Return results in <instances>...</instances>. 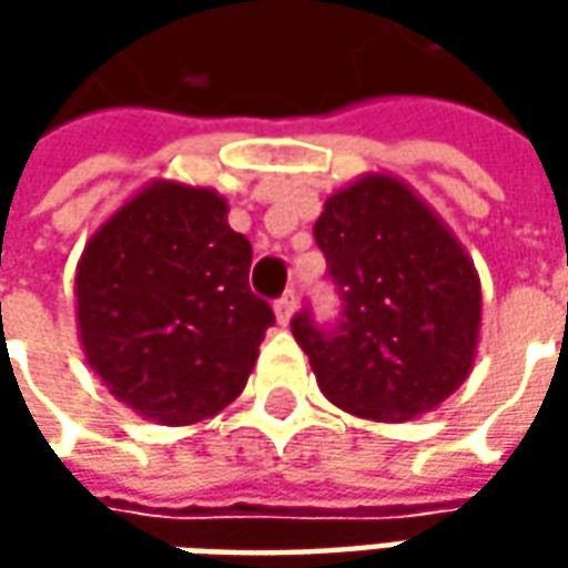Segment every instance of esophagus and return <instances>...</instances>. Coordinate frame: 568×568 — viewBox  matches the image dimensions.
I'll use <instances>...</instances> for the list:
<instances>
[{"mask_svg":"<svg viewBox=\"0 0 568 568\" xmlns=\"http://www.w3.org/2000/svg\"><path fill=\"white\" fill-rule=\"evenodd\" d=\"M294 310H296V294H294V291H284V294L274 300V316H277V322H281V325H287V322H291Z\"/></svg>","mask_w":568,"mask_h":568,"instance_id":"esophagus-1","label":"esophagus"}]
</instances>
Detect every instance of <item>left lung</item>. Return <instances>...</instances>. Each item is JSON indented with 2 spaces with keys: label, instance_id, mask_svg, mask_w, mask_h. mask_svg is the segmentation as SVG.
I'll return each mask as SVG.
<instances>
[{
  "label": "left lung",
  "instance_id": "1",
  "mask_svg": "<svg viewBox=\"0 0 568 568\" xmlns=\"http://www.w3.org/2000/svg\"><path fill=\"white\" fill-rule=\"evenodd\" d=\"M338 318L310 306L296 344L328 402L369 420H410L465 382L480 328V281L446 224L392 176L335 192L313 227Z\"/></svg>",
  "mask_w": 568,
  "mask_h": 568
}]
</instances>
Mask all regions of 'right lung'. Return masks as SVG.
Wrapping results in <instances>:
<instances>
[{
  "mask_svg": "<svg viewBox=\"0 0 568 568\" xmlns=\"http://www.w3.org/2000/svg\"><path fill=\"white\" fill-rule=\"evenodd\" d=\"M250 240L211 189L154 183L91 236L78 328L103 385L166 426L224 410L250 379L272 306L250 291Z\"/></svg>",
  "mask_w": 568,
  "mask_h": 568,
  "instance_id": "right-lung-1",
  "label": "right lung"
}]
</instances>
